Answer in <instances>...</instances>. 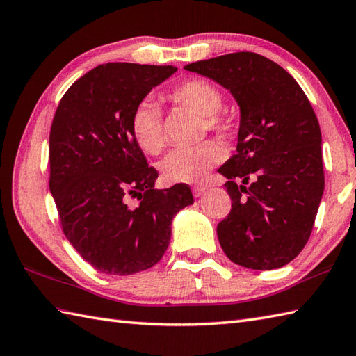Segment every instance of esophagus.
<instances>
[{
    "mask_svg": "<svg viewBox=\"0 0 356 356\" xmlns=\"http://www.w3.org/2000/svg\"><path fill=\"white\" fill-rule=\"evenodd\" d=\"M205 191H207V187H205V186H195L192 188V192H193V195L196 196V198H200L201 195H204Z\"/></svg>",
    "mask_w": 356,
    "mask_h": 356,
    "instance_id": "34e87169",
    "label": "esophagus"
}]
</instances>
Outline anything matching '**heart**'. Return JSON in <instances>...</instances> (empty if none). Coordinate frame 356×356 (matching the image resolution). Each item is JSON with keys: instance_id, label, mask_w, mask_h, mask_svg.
<instances>
[{"instance_id": "b5f03b06", "label": "heart", "mask_w": 356, "mask_h": 356, "mask_svg": "<svg viewBox=\"0 0 356 356\" xmlns=\"http://www.w3.org/2000/svg\"><path fill=\"white\" fill-rule=\"evenodd\" d=\"M169 97L179 105L191 108L200 115L207 117L209 128L222 136L232 132V123L218 115L222 109V94L215 85L205 81H188L175 86ZM131 132L136 143L147 154H158L164 146L161 113L154 102L145 100L134 109ZM224 158V151L215 141H205L193 147H179L172 151L160 164L165 181L177 184L198 183L213 165Z\"/></svg>"}]
</instances>
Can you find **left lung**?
<instances>
[{"label": "left lung", "instance_id": "8db88e82", "mask_svg": "<svg viewBox=\"0 0 356 356\" xmlns=\"http://www.w3.org/2000/svg\"><path fill=\"white\" fill-rule=\"evenodd\" d=\"M184 70L230 91L241 113L236 154L218 169L232 198L218 224L220 247L250 270L285 266L309 239L325 191L321 131L309 100L286 70L257 53Z\"/></svg>", "mask_w": 356, "mask_h": 356}]
</instances>
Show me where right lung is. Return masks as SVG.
<instances>
[{
    "label": "right lung",
    "mask_w": 356,
    "mask_h": 356,
    "mask_svg": "<svg viewBox=\"0 0 356 356\" xmlns=\"http://www.w3.org/2000/svg\"><path fill=\"white\" fill-rule=\"evenodd\" d=\"M172 65L111 62L70 86L50 131V192L70 243L109 275L154 266L169 247L172 220L193 204L187 184L158 191V172L131 132V117ZM129 197L140 202L136 208Z\"/></svg>",
    "instance_id": "right-lung-1"
}]
</instances>
